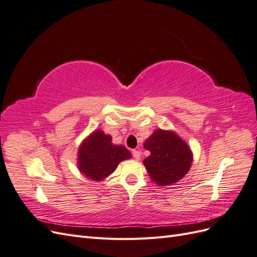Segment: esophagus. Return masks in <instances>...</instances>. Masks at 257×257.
Masks as SVG:
<instances>
[{"instance_id":"obj_1","label":"esophagus","mask_w":257,"mask_h":257,"mask_svg":"<svg viewBox=\"0 0 257 257\" xmlns=\"http://www.w3.org/2000/svg\"><path fill=\"white\" fill-rule=\"evenodd\" d=\"M132 154H133V157L136 161H139L141 160V155H142V152L138 151V150H133L132 151Z\"/></svg>"}]
</instances>
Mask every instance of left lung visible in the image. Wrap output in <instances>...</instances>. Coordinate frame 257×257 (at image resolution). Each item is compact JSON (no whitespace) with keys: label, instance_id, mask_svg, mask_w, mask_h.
Returning <instances> with one entry per match:
<instances>
[{"label":"left lung","instance_id":"8db88e82","mask_svg":"<svg viewBox=\"0 0 257 257\" xmlns=\"http://www.w3.org/2000/svg\"><path fill=\"white\" fill-rule=\"evenodd\" d=\"M144 147L150 151L144 165L151 180L160 186L181 180L191 168L193 155L190 147L174 132L157 130Z\"/></svg>","mask_w":257,"mask_h":257}]
</instances>
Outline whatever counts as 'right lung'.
<instances>
[{
  "instance_id": "1",
  "label": "right lung",
  "mask_w": 257,
  "mask_h": 257,
  "mask_svg": "<svg viewBox=\"0 0 257 257\" xmlns=\"http://www.w3.org/2000/svg\"><path fill=\"white\" fill-rule=\"evenodd\" d=\"M132 158L123 146L111 143V136L97 130L85 138L78 151L80 173L94 181H102L112 174L119 163Z\"/></svg>"
}]
</instances>
